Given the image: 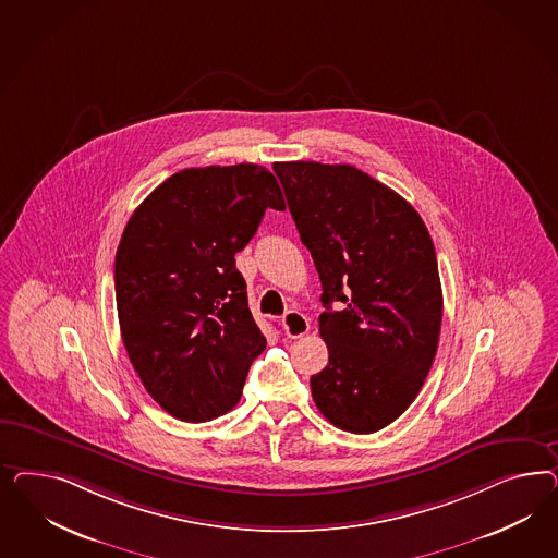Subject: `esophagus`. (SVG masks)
I'll return each instance as SVG.
<instances>
[{
	"label": "esophagus",
	"instance_id": "esophagus-1",
	"mask_svg": "<svg viewBox=\"0 0 558 558\" xmlns=\"http://www.w3.org/2000/svg\"><path fill=\"white\" fill-rule=\"evenodd\" d=\"M282 323L290 339L303 338L304 333H308V319L299 311H288Z\"/></svg>",
	"mask_w": 558,
	"mask_h": 558
}]
</instances>
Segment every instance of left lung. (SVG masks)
<instances>
[{
  "label": "left lung",
  "mask_w": 558,
  "mask_h": 558,
  "mask_svg": "<svg viewBox=\"0 0 558 558\" xmlns=\"http://www.w3.org/2000/svg\"><path fill=\"white\" fill-rule=\"evenodd\" d=\"M274 171L322 280L329 364L311 376L313 401L343 432H378L413 403L438 352L432 236L405 198L354 166L287 161Z\"/></svg>",
  "instance_id": "obj_1"
}]
</instances>
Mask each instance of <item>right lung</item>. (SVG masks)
<instances>
[{"label":"right lung","mask_w":558,"mask_h":558,"mask_svg":"<svg viewBox=\"0 0 558 558\" xmlns=\"http://www.w3.org/2000/svg\"><path fill=\"white\" fill-rule=\"evenodd\" d=\"M268 208L284 210L255 163L182 169L138 204L114 262L120 333L141 383L182 422L233 409L266 338L239 254Z\"/></svg>","instance_id":"right-lung-1"}]
</instances>
